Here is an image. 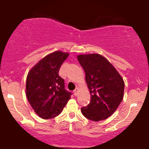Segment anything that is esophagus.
Instances as JSON below:
<instances>
[{
	"label": "esophagus",
	"mask_w": 149,
	"mask_h": 149,
	"mask_svg": "<svg viewBox=\"0 0 149 149\" xmlns=\"http://www.w3.org/2000/svg\"><path fill=\"white\" fill-rule=\"evenodd\" d=\"M78 88H76L73 90V94H74L75 96H77L78 95Z\"/></svg>",
	"instance_id": "1"
}]
</instances>
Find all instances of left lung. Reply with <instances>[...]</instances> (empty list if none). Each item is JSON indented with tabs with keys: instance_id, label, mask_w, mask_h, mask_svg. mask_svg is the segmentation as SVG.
Masks as SVG:
<instances>
[{
	"instance_id": "1",
	"label": "left lung",
	"mask_w": 149,
	"mask_h": 149,
	"mask_svg": "<svg viewBox=\"0 0 149 149\" xmlns=\"http://www.w3.org/2000/svg\"><path fill=\"white\" fill-rule=\"evenodd\" d=\"M78 62L85 73L91 95L89 105L81 108L86 118L99 121L110 116L122 101L124 81L112 64L102 55H79Z\"/></svg>"
}]
</instances>
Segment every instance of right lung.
Masks as SVG:
<instances>
[{"instance_id":"1","label":"right lung","mask_w":149,"mask_h":149,"mask_svg":"<svg viewBox=\"0 0 149 149\" xmlns=\"http://www.w3.org/2000/svg\"><path fill=\"white\" fill-rule=\"evenodd\" d=\"M69 53L55 51L46 55L30 70L26 79V96L34 111L44 119L61 113L71 98L64 89L59 70Z\"/></svg>"}]
</instances>
